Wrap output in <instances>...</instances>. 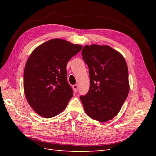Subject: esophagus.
I'll return each mask as SVG.
<instances>
[{"label": "esophagus", "mask_w": 156, "mask_h": 156, "mask_svg": "<svg viewBox=\"0 0 156 156\" xmlns=\"http://www.w3.org/2000/svg\"><path fill=\"white\" fill-rule=\"evenodd\" d=\"M73 89L75 92H77V90H78V85L77 84H74V85H73Z\"/></svg>", "instance_id": "1"}]
</instances>
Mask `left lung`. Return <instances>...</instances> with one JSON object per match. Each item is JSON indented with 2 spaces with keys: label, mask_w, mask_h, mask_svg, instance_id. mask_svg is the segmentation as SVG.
<instances>
[{
  "label": "left lung",
  "mask_w": 156,
  "mask_h": 156,
  "mask_svg": "<svg viewBox=\"0 0 156 156\" xmlns=\"http://www.w3.org/2000/svg\"><path fill=\"white\" fill-rule=\"evenodd\" d=\"M82 56L88 65L90 89L81 96L84 111L101 122L112 120L121 110L129 91L125 58L109 45H85Z\"/></svg>",
  "instance_id": "left-lung-1"
}]
</instances>
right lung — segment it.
<instances>
[{
    "label": "right lung",
    "mask_w": 156,
    "mask_h": 156,
    "mask_svg": "<svg viewBox=\"0 0 156 156\" xmlns=\"http://www.w3.org/2000/svg\"><path fill=\"white\" fill-rule=\"evenodd\" d=\"M83 46L60 38L37 46L25 64V95L37 115L49 119L62 112L73 93L67 81L68 61Z\"/></svg>",
    "instance_id": "1"
}]
</instances>
